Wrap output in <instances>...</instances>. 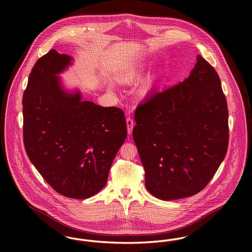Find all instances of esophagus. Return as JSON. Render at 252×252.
<instances>
[{
	"mask_svg": "<svg viewBox=\"0 0 252 252\" xmlns=\"http://www.w3.org/2000/svg\"><path fill=\"white\" fill-rule=\"evenodd\" d=\"M126 123H127V129H128V133L132 134L133 131V127H134V120L131 117H127L126 119Z\"/></svg>",
	"mask_w": 252,
	"mask_h": 252,
	"instance_id": "34e87169",
	"label": "esophagus"
}]
</instances>
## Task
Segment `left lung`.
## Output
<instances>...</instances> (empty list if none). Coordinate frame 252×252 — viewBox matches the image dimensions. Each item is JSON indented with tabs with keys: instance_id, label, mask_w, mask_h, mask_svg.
Returning <instances> with one entry per match:
<instances>
[{
	"instance_id": "obj_1",
	"label": "left lung",
	"mask_w": 252,
	"mask_h": 252,
	"mask_svg": "<svg viewBox=\"0 0 252 252\" xmlns=\"http://www.w3.org/2000/svg\"><path fill=\"white\" fill-rule=\"evenodd\" d=\"M133 139L145 187L165 201L202 191L229 143L228 107L216 69L201 55L188 78L156 91L135 111Z\"/></svg>"
}]
</instances>
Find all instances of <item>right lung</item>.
I'll return each instance as SVG.
<instances>
[{
  "label": "right lung",
  "mask_w": 252,
  "mask_h": 252,
  "mask_svg": "<svg viewBox=\"0 0 252 252\" xmlns=\"http://www.w3.org/2000/svg\"><path fill=\"white\" fill-rule=\"evenodd\" d=\"M71 60L51 49L34 65L23 94V141L29 159L56 192L86 199L106 185L127 126L121 108L62 90L56 74Z\"/></svg>",
  "instance_id": "add662e5"
}]
</instances>
